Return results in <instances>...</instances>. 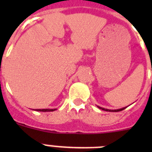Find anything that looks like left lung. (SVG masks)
Instances as JSON below:
<instances>
[{"label":"left lung","mask_w":152,"mask_h":152,"mask_svg":"<svg viewBox=\"0 0 152 152\" xmlns=\"http://www.w3.org/2000/svg\"><path fill=\"white\" fill-rule=\"evenodd\" d=\"M99 109H101V110H105V111H109V112H119V111H122L124 109H126V107H125V108H123V109H119V110H107V109H104V108H102V107H97Z\"/></svg>","instance_id":"left-lung-1"}]
</instances>
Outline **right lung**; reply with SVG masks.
<instances>
[{
    "instance_id": "obj_1",
    "label": "right lung",
    "mask_w": 152,
    "mask_h": 152,
    "mask_svg": "<svg viewBox=\"0 0 152 152\" xmlns=\"http://www.w3.org/2000/svg\"><path fill=\"white\" fill-rule=\"evenodd\" d=\"M36 111H42V112H50V111H54L56 110V109H42V110H40V109H38V110H36Z\"/></svg>"
}]
</instances>
